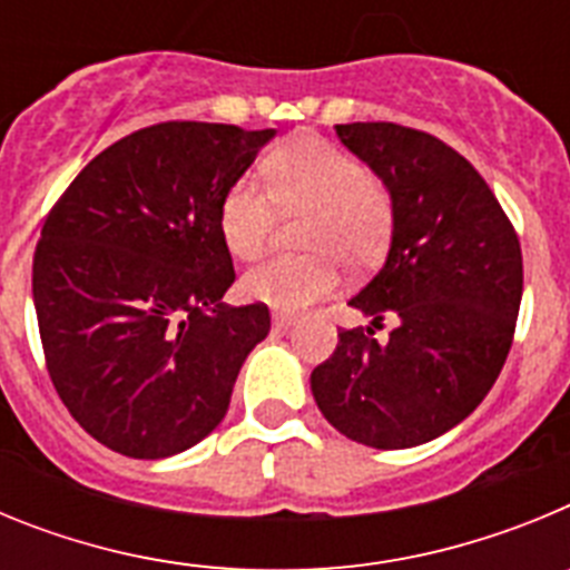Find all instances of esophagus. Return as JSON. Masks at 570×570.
<instances>
[{
  "label": "esophagus",
  "instance_id": "1",
  "mask_svg": "<svg viewBox=\"0 0 570 570\" xmlns=\"http://www.w3.org/2000/svg\"><path fill=\"white\" fill-rule=\"evenodd\" d=\"M296 322L294 314H274V328L276 331H288Z\"/></svg>",
  "mask_w": 570,
  "mask_h": 570
}]
</instances>
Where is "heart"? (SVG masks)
<instances>
[{
  "label": "heart",
  "instance_id": "1",
  "mask_svg": "<svg viewBox=\"0 0 570 570\" xmlns=\"http://www.w3.org/2000/svg\"><path fill=\"white\" fill-rule=\"evenodd\" d=\"M265 183L239 176L219 205V230L239 259H256L268 248L276 203L291 214L311 210L305 256H274L242 276V294L276 311L308 308L334 294L340 259L351 268H371L382 259L391 230V194L365 163L320 136H299L265 159Z\"/></svg>",
  "mask_w": 570,
  "mask_h": 570
}]
</instances>
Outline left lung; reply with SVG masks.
I'll use <instances>...</instances> for the list:
<instances>
[{
	"instance_id": "obj_1",
	"label": "left lung",
	"mask_w": 570,
	"mask_h": 570,
	"mask_svg": "<svg viewBox=\"0 0 570 570\" xmlns=\"http://www.w3.org/2000/svg\"><path fill=\"white\" fill-rule=\"evenodd\" d=\"M351 154L385 183L394 205L380 274L347 302L381 327L340 331L314 367L325 420L362 445L394 451L460 425L500 376L522 299V250L493 190L465 156L394 122L336 125Z\"/></svg>"
}]
</instances>
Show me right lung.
<instances>
[{
  "instance_id": "add662e5",
  "label": "right lung",
  "mask_w": 570,
  "mask_h": 570,
  "mask_svg": "<svg viewBox=\"0 0 570 570\" xmlns=\"http://www.w3.org/2000/svg\"><path fill=\"white\" fill-rule=\"evenodd\" d=\"M274 128L159 122L90 159L42 225L33 305L59 400L97 442L165 460L228 414L268 305H225L219 205Z\"/></svg>"
}]
</instances>
